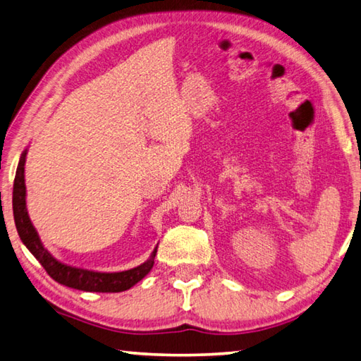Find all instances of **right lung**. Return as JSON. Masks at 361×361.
<instances>
[{
    "label": "right lung",
    "instance_id": "obj_1",
    "mask_svg": "<svg viewBox=\"0 0 361 361\" xmlns=\"http://www.w3.org/2000/svg\"><path fill=\"white\" fill-rule=\"evenodd\" d=\"M27 148L21 153L16 180H13V192H12V209H13V221L18 231L21 243L26 245L35 259L44 266V269L48 272L49 277L58 281L61 285L68 288L81 289V291L89 293H122L134 286L137 281L142 280L145 275L152 271L154 264V257H157L158 245L154 247L150 258L145 263L137 267H133L130 271L123 272H97L82 269V267L68 266L61 263L49 253L45 245L42 244L37 230L27 214L26 208V185H25V162H26Z\"/></svg>",
    "mask_w": 361,
    "mask_h": 361
}]
</instances>
